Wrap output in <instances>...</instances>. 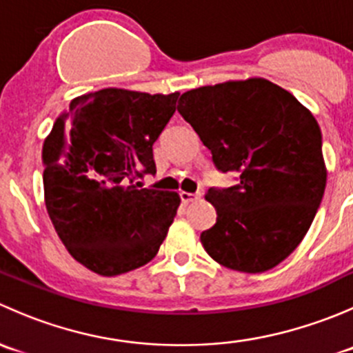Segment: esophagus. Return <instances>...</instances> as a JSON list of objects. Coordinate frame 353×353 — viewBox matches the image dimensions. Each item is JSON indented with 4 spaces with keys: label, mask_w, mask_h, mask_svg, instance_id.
I'll return each mask as SVG.
<instances>
[{
    "label": "esophagus",
    "mask_w": 353,
    "mask_h": 353,
    "mask_svg": "<svg viewBox=\"0 0 353 353\" xmlns=\"http://www.w3.org/2000/svg\"><path fill=\"white\" fill-rule=\"evenodd\" d=\"M179 196L184 203H191V201H196V199H199L201 194H199V193H188V191H181Z\"/></svg>",
    "instance_id": "obj_1"
}]
</instances>
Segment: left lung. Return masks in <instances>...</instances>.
I'll list each match as a JSON object with an SVG mask.
<instances>
[{
    "mask_svg": "<svg viewBox=\"0 0 353 353\" xmlns=\"http://www.w3.org/2000/svg\"><path fill=\"white\" fill-rule=\"evenodd\" d=\"M177 110L216 169L239 174V184L205 194L216 210V223L199 237L205 251L237 272L275 268L304 239L325 194L318 121L265 78L193 88Z\"/></svg>",
    "mask_w": 353,
    "mask_h": 353,
    "instance_id": "1",
    "label": "left lung"
}]
</instances>
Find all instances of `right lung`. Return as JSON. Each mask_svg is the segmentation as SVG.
<instances>
[{
    "label": "right lung",
    "instance_id": "1",
    "mask_svg": "<svg viewBox=\"0 0 353 353\" xmlns=\"http://www.w3.org/2000/svg\"><path fill=\"white\" fill-rule=\"evenodd\" d=\"M179 92L102 88L71 101L42 147L44 199L68 252L116 276L155 258L179 208L174 191L140 188Z\"/></svg>",
    "mask_w": 353,
    "mask_h": 353
}]
</instances>
